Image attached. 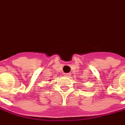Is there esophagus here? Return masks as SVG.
Masks as SVG:
<instances>
[{
	"label": "esophagus",
	"instance_id": "obj_1",
	"mask_svg": "<svg viewBox=\"0 0 125 125\" xmlns=\"http://www.w3.org/2000/svg\"><path fill=\"white\" fill-rule=\"evenodd\" d=\"M65 75H66V76H69V75H70V73H64Z\"/></svg>",
	"mask_w": 125,
	"mask_h": 125
}]
</instances>
